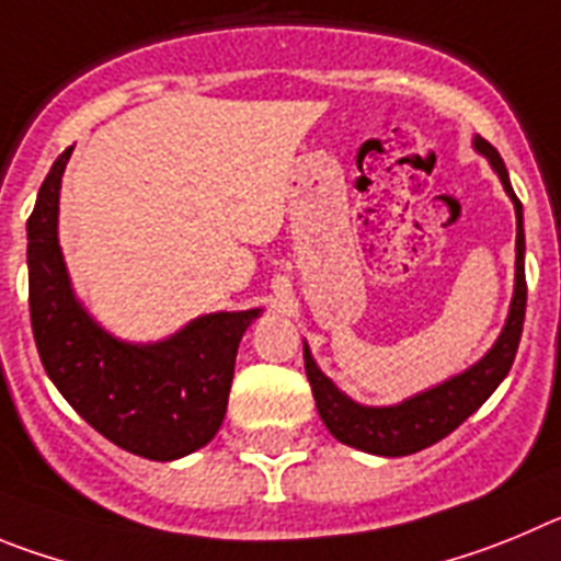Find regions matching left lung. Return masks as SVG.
<instances>
[{
	"label": "left lung",
	"instance_id": "1",
	"mask_svg": "<svg viewBox=\"0 0 561 561\" xmlns=\"http://www.w3.org/2000/svg\"><path fill=\"white\" fill-rule=\"evenodd\" d=\"M476 148L486 156L494 173L501 175L503 190L514 201V211H517V274H514V299L506 327H503L497 343L489 350V355L483 360H478L472 368H467L463 375L453 377V380L442 382V386L431 388L425 393H416V397L405 400L402 405L366 408L357 405L346 393L337 391L335 382L330 377H324V371L316 366L310 350L305 346V371L307 380H310L312 397H316L318 416H321L327 431L337 442L357 447L363 453H375V456L388 458L411 456V453L425 450L431 444L442 442L444 436H450L461 422H467L492 397V391L508 375L514 355H517L523 321H526L528 293L523 204H519L512 184H508V173L501 153L486 139H481V136H476Z\"/></svg>",
	"mask_w": 561,
	"mask_h": 561
}]
</instances>
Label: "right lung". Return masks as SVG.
Wrapping results in <instances>:
<instances>
[{
  "instance_id": "add662e5",
  "label": "right lung",
  "mask_w": 561,
  "mask_h": 561,
  "mask_svg": "<svg viewBox=\"0 0 561 561\" xmlns=\"http://www.w3.org/2000/svg\"><path fill=\"white\" fill-rule=\"evenodd\" d=\"M55 159L27 220L30 324L44 371L98 433L134 456L173 461L215 438L229 405L234 357L260 310L211 312L173 337L134 346L111 337L75 301L58 245Z\"/></svg>"
}]
</instances>
